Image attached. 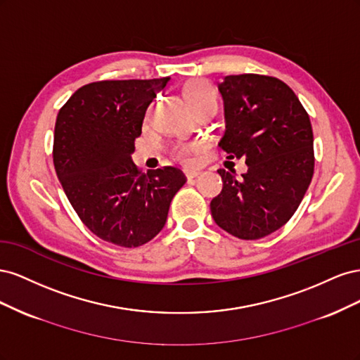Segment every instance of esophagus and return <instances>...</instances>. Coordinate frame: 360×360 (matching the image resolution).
I'll use <instances>...</instances> for the list:
<instances>
[{"label": "esophagus", "mask_w": 360, "mask_h": 360, "mask_svg": "<svg viewBox=\"0 0 360 360\" xmlns=\"http://www.w3.org/2000/svg\"><path fill=\"white\" fill-rule=\"evenodd\" d=\"M200 174H201L200 171H188L186 172V177H188V180H192V179H197Z\"/></svg>", "instance_id": "34e87169"}]
</instances>
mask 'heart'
Segmentation results:
<instances>
[{
	"instance_id": "1",
	"label": "heart",
	"mask_w": 360,
	"mask_h": 360,
	"mask_svg": "<svg viewBox=\"0 0 360 360\" xmlns=\"http://www.w3.org/2000/svg\"><path fill=\"white\" fill-rule=\"evenodd\" d=\"M183 94L186 97L188 103L193 110V112H198L205 106L216 105V94L209 82L202 79H193L184 85ZM201 151V146L198 143H183L172 148V156L181 163H192L195 158L198 156Z\"/></svg>"
}]
</instances>
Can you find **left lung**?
<instances>
[{"label":"left lung","mask_w":360,"mask_h":360,"mask_svg":"<svg viewBox=\"0 0 360 360\" xmlns=\"http://www.w3.org/2000/svg\"><path fill=\"white\" fill-rule=\"evenodd\" d=\"M225 106L219 147L245 159L248 171L217 169L224 186L210 202L214 222L242 240L285 225L314 176L309 115L290 86L274 76L228 75L217 84Z\"/></svg>","instance_id":"left-lung-1"}]
</instances>
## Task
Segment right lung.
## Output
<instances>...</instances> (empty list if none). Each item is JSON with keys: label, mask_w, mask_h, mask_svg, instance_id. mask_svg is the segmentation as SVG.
Masks as SVG:
<instances>
[{"label": "right lung", "mask_w": 360, "mask_h": 360, "mask_svg": "<svg viewBox=\"0 0 360 360\" xmlns=\"http://www.w3.org/2000/svg\"><path fill=\"white\" fill-rule=\"evenodd\" d=\"M168 79L86 84L57 115L52 148L57 177L82 224L108 243L138 248L150 242L186 183L179 168L143 174L130 158L147 108Z\"/></svg>", "instance_id": "1"}]
</instances>
